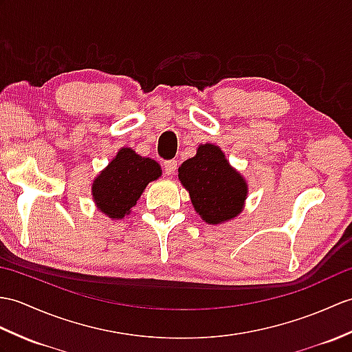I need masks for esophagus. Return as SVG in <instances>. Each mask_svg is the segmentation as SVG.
Masks as SVG:
<instances>
[{
	"mask_svg": "<svg viewBox=\"0 0 352 352\" xmlns=\"http://www.w3.org/2000/svg\"><path fill=\"white\" fill-rule=\"evenodd\" d=\"M163 169H165V174L174 175L177 173V162L175 160H166L163 163Z\"/></svg>",
	"mask_w": 352,
	"mask_h": 352,
	"instance_id": "34e87169",
	"label": "esophagus"
}]
</instances>
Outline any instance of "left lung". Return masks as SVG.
I'll return each mask as SVG.
<instances>
[{
  "label": "left lung",
  "mask_w": 352,
  "mask_h": 352,
  "mask_svg": "<svg viewBox=\"0 0 352 352\" xmlns=\"http://www.w3.org/2000/svg\"><path fill=\"white\" fill-rule=\"evenodd\" d=\"M178 178L189 192L195 211L207 223L228 222L243 211L248 183L217 145H199L196 156L178 168Z\"/></svg>",
  "instance_id": "left-lung-1"
}]
</instances>
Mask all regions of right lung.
<instances>
[{"label": "right lung", "instance_id": "1", "mask_svg": "<svg viewBox=\"0 0 352 352\" xmlns=\"http://www.w3.org/2000/svg\"><path fill=\"white\" fill-rule=\"evenodd\" d=\"M162 175L156 160L142 157L132 148H121L91 186L97 208L111 219L130 214L146 184Z\"/></svg>", "mask_w": 352, "mask_h": 352}]
</instances>
